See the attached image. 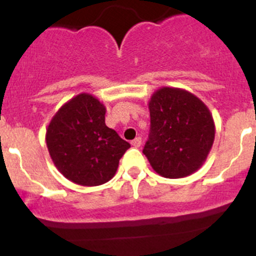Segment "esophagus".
Masks as SVG:
<instances>
[{"label":"esophagus","mask_w":256,"mask_h":256,"mask_svg":"<svg viewBox=\"0 0 256 256\" xmlns=\"http://www.w3.org/2000/svg\"><path fill=\"white\" fill-rule=\"evenodd\" d=\"M131 144H132L134 147H140L141 146V138H136L135 140L131 141Z\"/></svg>","instance_id":"esophagus-1"}]
</instances>
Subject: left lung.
Segmentation results:
<instances>
[{
    "label": "left lung",
    "mask_w": 256,
    "mask_h": 256,
    "mask_svg": "<svg viewBox=\"0 0 256 256\" xmlns=\"http://www.w3.org/2000/svg\"><path fill=\"white\" fill-rule=\"evenodd\" d=\"M151 132L144 154L156 174L183 178L203 166L214 142L216 125L208 106L180 88L162 86L148 100Z\"/></svg>",
    "instance_id": "left-lung-1"
}]
</instances>
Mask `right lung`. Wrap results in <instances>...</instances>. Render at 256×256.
Instances as JSON below:
<instances>
[{
  "label": "right lung",
  "mask_w": 256,
  "mask_h": 256,
  "mask_svg": "<svg viewBox=\"0 0 256 256\" xmlns=\"http://www.w3.org/2000/svg\"><path fill=\"white\" fill-rule=\"evenodd\" d=\"M105 105L80 92L62 105L46 132L49 156L66 180L85 187L104 184L115 176L130 144L105 125Z\"/></svg>",
  "instance_id": "1"
}]
</instances>
